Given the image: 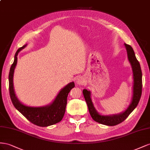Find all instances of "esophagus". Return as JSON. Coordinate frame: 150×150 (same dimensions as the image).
<instances>
[{
	"instance_id": "obj_1",
	"label": "esophagus",
	"mask_w": 150,
	"mask_h": 150,
	"mask_svg": "<svg viewBox=\"0 0 150 150\" xmlns=\"http://www.w3.org/2000/svg\"><path fill=\"white\" fill-rule=\"evenodd\" d=\"M76 83L79 84V85H82L83 83V80L82 79L79 78V79H76Z\"/></svg>"
}]
</instances>
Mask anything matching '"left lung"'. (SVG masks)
Listing matches in <instances>:
<instances>
[{
    "label": "left lung",
    "mask_w": 150,
    "mask_h": 150,
    "mask_svg": "<svg viewBox=\"0 0 150 150\" xmlns=\"http://www.w3.org/2000/svg\"><path fill=\"white\" fill-rule=\"evenodd\" d=\"M127 50V57L132 68L134 79L133 96L131 104L128 108L121 114L112 115H102L98 113L95 109L91 98V92L87 89L83 90V93L85 100L87 102L90 114L94 121L102 125L107 126H115L123 122L129 116V115L138 105L142 93V71L141 69L139 63L136 59L133 49L127 44H125Z\"/></svg>",
    "instance_id": "obj_1"
}]
</instances>
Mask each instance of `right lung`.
<instances>
[{
	"instance_id": "right-lung-1",
	"label": "right lung",
	"mask_w": 150,
	"mask_h": 150,
	"mask_svg": "<svg viewBox=\"0 0 150 150\" xmlns=\"http://www.w3.org/2000/svg\"><path fill=\"white\" fill-rule=\"evenodd\" d=\"M26 46V45L19 48L16 51L14 61L11 67L8 74V89L11 101L17 110L22 114L28 121L34 125L41 127H46L55 125L60 122L65 112L67 104V96L71 89L75 87L74 82H71L62 88L59 92L52 104L45 107L34 108L26 106L21 102L16 96L13 87V75L16 65L18 61V54L21 50Z\"/></svg>"
}]
</instances>
